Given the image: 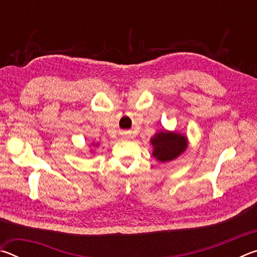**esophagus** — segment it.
<instances>
[{"mask_svg": "<svg viewBox=\"0 0 257 257\" xmlns=\"http://www.w3.org/2000/svg\"><path fill=\"white\" fill-rule=\"evenodd\" d=\"M122 135H123V138H128V136H127V134H125V133H124V134H122Z\"/></svg>", "mask_w": 257, "mask_h": 257, "instance_id": "1", "label": "esophagus"}]
</instances>
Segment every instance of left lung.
Returning <instances> with one entry per match:
<instances>
[{
	"mask_svg": "<svg viewBox=\"0 0 257 257\" xmlns=\"http://www.w3.org/2000/svg\"><path fill=\"white\" fill-rule=\"evenodd\" d=\"M151 142L154 146L153 155L161 162L175 160L187 149V138L176 133H159Z\"/></svg>",
	"mask_w": 257,
	"mask_h": 257,
	"instance_id": "8db88e82",
	"label": "left lung"
}]
</instances>
